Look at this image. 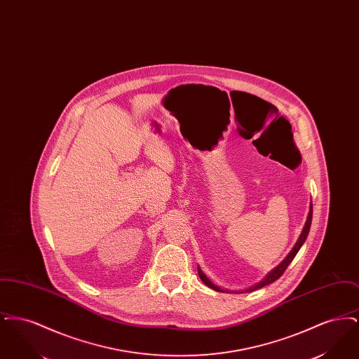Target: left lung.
Wrapping results in <instances>:
<instances>
[{
    "label": "left lung",
    "instance_id": "obj_1",
    "mask_svg": "<svg viewBox=\"0 0 359 359\" xmlns=\"http://www.w3.org/2000/svg\"><path fill=\"white\" fill-rule=\"evenodd\" d=\"M311 222H312V202H311V207H309V212H308V218L307 222L304 224V229H303V231H302V234H300V237L297 239V242H296V245L293 246V249L290 250V255L287 256V258L276 268L273 269L271 273L268 274L261 283H258L257 285L255 287H252V288H249V290H246V292H252V290H259V288H262V287H265V285H268V284H272L274 283L276 280H278L283 273L287 271V268H288V265H290V262H292V259L294 258V256L297 255V252L300 250V248H302V245L306 242V239H307L308 233H309V227H311ZM198 273H199V277H201V280L205 283L207 287H210L211 290H218V292H223V290H221L219 287H217L215 284H212L207 277H205V274L198 268Z\"/></svg>",
    "mask_w": 359,
    "mask_h": 359
}]
</instances>
